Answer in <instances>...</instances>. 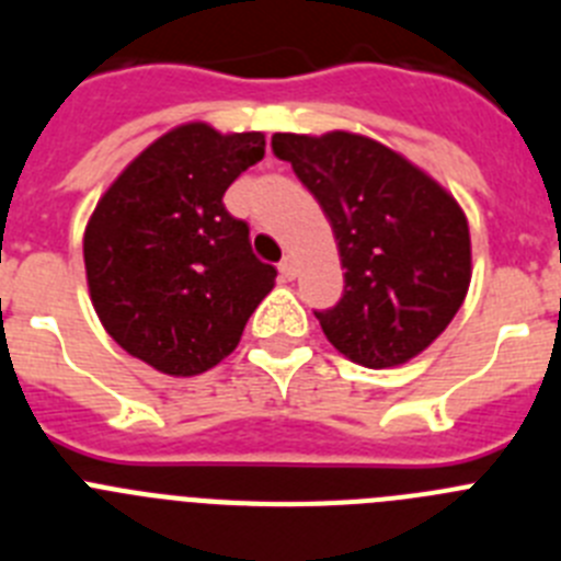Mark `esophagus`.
Returning a JSON list of instances; mask_svg holds the SVG:
<instances>
[{"instance_id":"obj_1","label":"esophagus","mask_w":561,"mask_h":561,"mask_svg":"<svg viewBox=\"0 0 561 561\" xmlns=\"http://www.w3.org/2000/svg\"><path fill=\"white\" fill-rule=\"evenodd\" d=\"M277 270H280V275H284V280H295V275H297V261L291 255H286L284 261H280V266H277Z\"/></svg>"}]
</instances>
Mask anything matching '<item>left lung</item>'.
Returning a JSON list of instances; mask_svg holds the SVG:
<instances>
[{"instance_id":"obj_1","label":"left lung","mask_w":561,"mask_h":561,"mask_svg":"<svg viewBox=\"0 0 561 561\" xmlns=\"http://www.w3.org/2000/svg\"><path fill=\"white\" fill-rule=\"evenodd\" d=\"M272 151L334 230L345 289L334 309L314 311L331 345L365 368L430 348L472 280L469 221L453 193L365 134H275Z\"/></svg>"}]
</instances>
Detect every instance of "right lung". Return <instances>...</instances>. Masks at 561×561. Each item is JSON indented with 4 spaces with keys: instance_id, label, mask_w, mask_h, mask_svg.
<instances>
[{
    "instance_id": "1",
    "label": "right lung",
    "mask_w": 561,
    "mask_h": 561,
    "mask_svg": "<svg viewBox=\"0 0 561 561\" xmlns=\"http://www.w3.org/2000/svg\"><path fill=\"white\" fill-rule=\"evenodd\" d=\"M261 131L182 123L121 171L83 232L92 306L123 351L168 376H199L236 351L275 266L252 255L227 187L264 160Z\"/></svg>"
}]
</instances>
